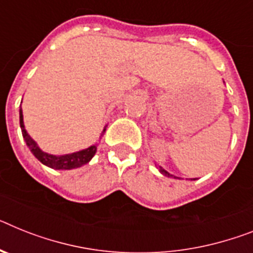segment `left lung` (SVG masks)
Segmentation results:
<instances>
[{
	"label": "left lung",
	"mask_w": 253,
	"mask_h": 253,
	"mask_svg": "<svg viewBox=\"0 0 253 253\" xmlns=\"http://www.w3.org/2000/svg\"><path fill=\"white\" fill-rule=\"evenodd\" d=\"M159 171H161V173H163V175H165V176H172V175H169V173L167 172L166 169H163L162 167H159Z\"/></svg>",
	"instance_id": "1"
}]
</instances>
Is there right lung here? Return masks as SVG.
Listing matches in <instances>:
<instances>
[{"mask_svg":"<svg viewBox=\"0 0 253 253\" xmlns=\"http://www.w3.org/2000/svg\"><path fill=\"white\" fill-rule=\"evenodd\" d=\"M19 120H20V128H22L23 137H24L25 143L33 153V156L43 163L44 166L51 167L55 169H78V167L84 166L86 163L91 161V158L95 156L96 153V146L97 145H91L88 148L80 152L71 153V154H64V156H54V154H48V153L43 152L40 149V146L37 145L35 140L29 136V133L27 132L24 127V122H23V110L20 109L19 112ZM105 132V128L103 130V133ZM101 133V135H103Z\"/></svg>","mask_w":253,"mask_h":253,"instance_id":"obj_1","label":"right lung"}]
</instances>
